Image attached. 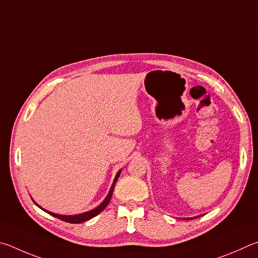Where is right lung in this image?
Masks as SVG:
<instances>
[{
	"label": "right lung",
	"instance_id": "add662e5",
	"mask_svg": "<svg viewBox=\"0 0 258 258\" xmlns=\"http://www.w3.org/2000/svg\"><path fill=\"white\" fill-rule=\"evenodd\" d=\"M120 173H121V170L119 171V172L116 173L115 178H114V181H113L112 187H111V189H110V191H108V194H107V196H106L105 200H104V201L102 202L101 205H98L97 207H95V209L92 210V211L85 212V213H81V214H76V215H61V214H55V213H52V212H48V211H46V210L42 209V207H40V206H39V207H40V209H42V210H44L45 212H46V213H48V214H51L52 216H54V218H57V219H60V220H62V221H66V222H68V223H81V222H85V221L92 219V218H94V216H96L97 214L101 213V212L107 206V204H108V203H110V201H111V197H112V194H113V189H114L115 182H116L117 178H119ZM36 205H37V204H36ZM37 206H38V205H37Z\"/></svg>",
	"mask_w": 258,
	"mask_h": 258
}]
</instances>
